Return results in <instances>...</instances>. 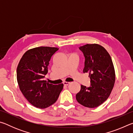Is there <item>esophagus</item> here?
<instances>
[{"instance_id":"esophagus-1","label":"esophagus","mask_w":133,"mask_h":133,"mask_svg":"<svg viewBox=\"0 0 133 133\" xmlns=\"http://www.w3.org/2000/svg\"><path fill=\"white\" fill-rule=\"evenodd\" d=\"M70 82H64L63 83V84L64 85H68L69 84H70Z\"/></svg>"}]
</instances>
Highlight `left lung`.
<instances>
[{"mask_svg":"<svg viewBox=\"0 0 133 133\" xmlns=\"http://www.w3.org/2000/svg\"><path fill=\"white\" fill-rule=\"evenodd\" d=\"M85 57L83 73H89L90 86L81 85L76 100L83 106L95 108L109 97L115 83V71L109 53L97 44L79 48Z\"/></svg>","mask_w":133,"mask_h":133,"instance_id":"obj_1","label":"left lung"}]
</instances>
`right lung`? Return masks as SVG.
Wrapping results in <instances>:
<instances>
[{
	"label": "right lung",
	"instance_id": "obj_1",
	"mask_svg": "<svg viewBox=\"0 0 133 133\" xmlns=\"http://www.w3.org/2000/svg\"><path fill=\"white\" fill-rule=\"evenodd\" d=\"M58 49L39 47L22 56L17 68V80L22 94L35 107L45 109L57 101L63 84H50L43 78L48 72L51 57Z\"/></svg>",
	"mask_w": 133,
	"mask_h": 133
}]
</instances>
